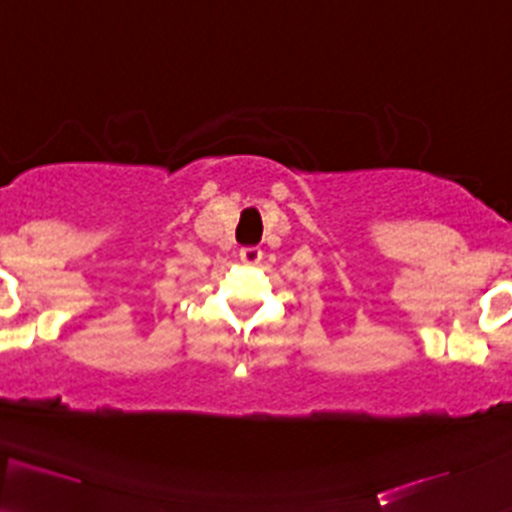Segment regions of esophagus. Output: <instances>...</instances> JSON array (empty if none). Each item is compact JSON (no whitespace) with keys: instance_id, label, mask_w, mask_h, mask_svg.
Instances as JSON below:
<instances>
[{"instance_id":"34e87169","label":"esophagus","mask_w":512,"mask_h":512,"mask_svg":"<svg viewBox=\"0 0 512 512\" xmlns=\"http://www.w3.org/2000/svg\"><path fill=\"white\" fill-rule=\"evenodd\" d=\"M240 260L245 262V265H257V262L262 260V250L260 247H242Z\"/></svg>"}]
</instances>
